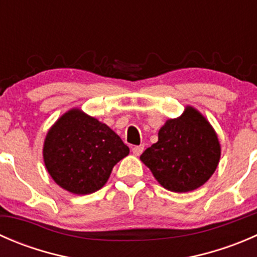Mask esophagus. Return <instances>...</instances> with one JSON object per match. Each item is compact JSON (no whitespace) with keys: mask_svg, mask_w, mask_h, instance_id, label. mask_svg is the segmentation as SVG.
I'll return each instance as SVG.
<instances>
[{"mask_svg":"<svg viewBox=\"0 0 257 257\" xmlns=\"http://www.w3.org/2000/svg\"><path fill=\"white\" fill-rule=\"evenodd\" d=\"M143 150H144L143 145H136V147L132 148V152H133V154L137 155V157H138V155H141L142 153H143Z\"/></svg>","mask_w":257,"mask_h":257,"instance_id":"34e87169","label":"esophagus"}]
</instances>
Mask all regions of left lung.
Returning <instances> with one entry per match:
<instances>
[{
  "label": "left lung",
  "instance_id": "1",
  "mask_svg": "<svg viewBox=\"0 0 257 257\" xmlns=\"http://www.w3.org/2000/svg\"><path fill=\"white\" fill-rule=\"evenodd\" d=\"M219 139L205 116L186 107L179 118L168 119L158 133V142L141 155V160L158 183L175 193L195 190L209 180L220 160Z\"/></svg>",
  "mask_w": 257,
  "mask_h": 257
}]
</instances>
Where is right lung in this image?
I'll return each instance as SVG.
<instances>
[{
  "instance_id": "obj_1",
  "label": "right lung",
  "mask_w": 257,
  "mask_h": 257,
  "mask_svg": "<svg viewBox=\"0 0 257 257\" xmlns=\"http://www.w3.org/2000/svg\"><path fill=\"white\" fill-rule=\"evenodd\" d=\"M128 154L129 148L107 124L77 108L53 124L43 144L49 175L64 190L78 195L103 188L114 165Z\"/></svg>"
}]
</instances>
